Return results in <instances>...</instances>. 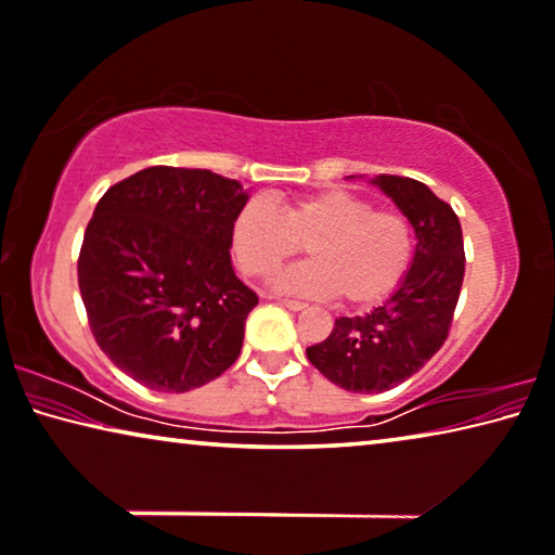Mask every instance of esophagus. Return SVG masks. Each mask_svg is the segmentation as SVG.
<instances>
[{
    "label": "esophagus",
    "mask_w": 555,
    "mask_h": 555,
    "mask_svg": "<svg viewBox=\"0 0 555 555\" xmlns=\"http://www.w3.org/2000/svg\"><path fill=\"white\" fill-rule=\"evenodd\" d=\"M280 305L283 307H287V310H293V312H300V310H305V302H300V300H278Z\"/></svg>",
    "instance_id": "obj_1"
}]
</instances>
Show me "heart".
I'll list each match as a JSON object with an SVG mask.
<instances>
[{
  "instance_id": "1",
  "label": "heart",
  "mask_w": 555,
  "mask_h": 555,
  "mask_svg": "<svg viewBox=\"0 0 555 555\" xmlns=\"http://www.w3.org/2000/svg\"><path fill=\"white\" fill-rule=\"evenodd\" d=\"M302 243L312 260L278 272V293L343 295L347 305L366 307L395 293L414 260V230L404 216L339 189L302 195L283 210L253 198L230 228L237 266L250 278H268Z\"/></svg>"
}]
</instances>
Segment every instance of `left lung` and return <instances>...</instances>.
I'll return each mask as SVG.
<instances>
[{
	"label": "left lung",
	"mask_w": 555,
	"mask_h": 555,
	"mask_svg": "<svg viewBox=\"0 0 555 555\" xmlns=\"http://www.w3.org/2000/svg\"><path fill=\"white\" fill-rule=\"evenodd\" d=\"M370 183L412 223V268L379 307L357 318H337L325 343L307 347V360L337 387L357 395L402 385L437 354L464 280L462 223L449 203L414 178L382 173Z\"/></svg>",
	"instance_id": "obj_1"
}]
</instances>
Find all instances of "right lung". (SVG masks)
<instances>
[{
	"label": "right lung",
	"instance_id": "add662e5",
	"mask_svg": "<svg viewBox=\"0 0 555 555\" xmlns=\"http://www.w3.org/2000/svg\"><path fill=\"white\" fill-rule=\"evenodd\" d=\"M250 193L206 168L151 166L96 203L79 289L99 347L156 391H191L243 349L258 295L237 280L230 228Z\"/></svg>",
	"mask_w": 555,
	"mask_h": 555
}]
</instances>
